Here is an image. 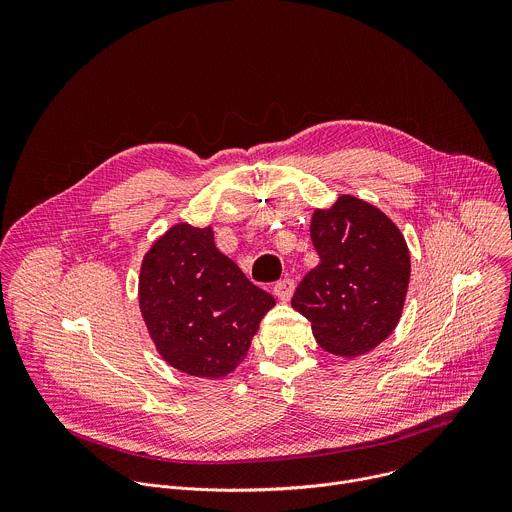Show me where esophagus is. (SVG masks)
I'll return each mask as SVG.
<instances>
[{
    "instance_id": "1",
    "label": "esophagus",
    "mask_w": 512,
    "mask_h": 512,
    "mask_svg": "<svg viewBox=\"0 0 512 512\" xmlns=\"http://www.w3.org/2000/svg\"><path fill=\"white\" fill-rule=\"evenodd\" d=\"M275 296L281 300V302H289L291 300V296H294V291H296V283L291 281V279H283V281H279V283H275Z\"/></svg>"
}]
</instances>
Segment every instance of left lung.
<instances>
[{"instance_id":"obj_1","label":"left lung","mask_w":512,"mask_h":512,"mask_svg":"<svg viewBox=\"0 0 512 512\" xmlns=\"http://www.w3.org/2000/svg\"><path fill=\"white\" fill-rule=\"evenodd\" d=\"M310 237L320 255L298 285L291 308L304 314L320 348L356 358L397 328L411 275L403 233L375 204L340 194L314 208Z\"/></svg>"}]
</instances>
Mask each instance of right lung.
I'll use <instances>...</instances> for the list:
<instances>
[{
	"label": "right lung",
	"mask_w": 512,
	"mask_h": 512,
	"mask_svg": "<svg viewBox=\"0 0 512 512\" xmlns=\"http://www.w3.org/2000/svg\"><path fill=\"white\" fill-rule=\"evenodd\" d=\"M139 312L158 354L180 373L223 379L245 360L275 306L216 249L212 225H172L143 255Z\"/></svg>",
	"instance_id": "obj_1"
}]
</instances>
